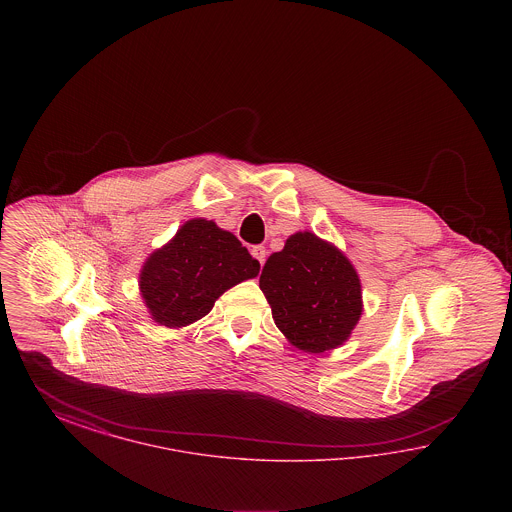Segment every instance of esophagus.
<instances>
[{
    "instance_id": "obj_1",
    "label": "esophagus",
    "mask_w": 512,
    "mask_h": 512,
    "mask_svg": "<svg viewBox=\"0 0 512 512\" xmlns=\"http://www.w3.org/2000/svg\"><path fill=\"white\" fill-rule=\"evenodd\" d=\"M251 255L261 263V267L265 265V261H267V249H265L263 245H253V247H251Z\"/></svg>"
}]
</instances>
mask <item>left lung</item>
Instances as JSON below:
<instances>
[{
    "label": "left lung",
    "mask_w": 512,
    "mask_h": 512,
    "mask_svg": "<svg viewBox=\"0 0 512 512\" xmlns=\"http://www.w3.org/2000/svg\"><path fill=\"white\" fill-rule=\"evenodd\" d=\"M265 293L278 330L305 353H324L351 336L363 313L361 280L336 245L297 232L263 267Z\"/></svg>",
    "instance_id": "8db88e82"
}]
</instances>
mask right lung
<instances>
[{
  "mask_svg": "<svg viewBox=\"0 0 512 512\" xmlns=\"http://www.w3.org/2000/svg\"><path fill=\"white\" fill-rule=\"evenodd\" d=\"M259 268L232 232L213 220L192 219L147 257L140 292L157 324L182 328L205 317L222 293L255 278Z\"/></svg>",
  "mask_w": 512,
  "mask_h": 512,
  "instance_id": "right-lung-1",
  "label": "right lung"
}]
</instances>
